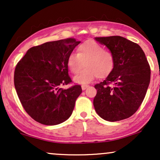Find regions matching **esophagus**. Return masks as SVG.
<instances>
[{"label":"esophagus","instance_id":"esophagus-1","mask_svg":"<svg viewBox=\"0 0 160 160\" xmlns=\"http://www.w3.org/2000/svg\"><path fill=\"white\" fill-rule=\"evenodd\" d=\"M88 87H89V86L88 85H82V86H81L82 90H85V89H87Z\"/></svg>","mask_w":160,"mask_h":160}]
</instances>
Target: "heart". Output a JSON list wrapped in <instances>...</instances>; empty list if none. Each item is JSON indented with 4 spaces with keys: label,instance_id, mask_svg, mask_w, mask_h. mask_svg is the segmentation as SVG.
<instances>
[{
    "label": "heart",
    "instance_id": "obj_1",
    "mask_svg": "<svg viewBox=\"0 0 160 160\" xmlns=\"http://www.w3.org/2000/svg\"><path fill=\"white\" fill-rule=\"evenodd\" d=\"M78 54L71 53L67 60L68 67L72 74H77L74 78V82L87 84L98 77L104 78L108 76L114 68V56L111 52L104 50L102 45L93 40H88L78 47Z\"/></svg>",
    "mask_w": 160,
    "mask_h": 160
}]
</instances>
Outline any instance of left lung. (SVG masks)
<instances>
[{
  "mask_svg": "<svg viewBox=\"0 0 160 160\" xmlns=\"http://www.w3.org/2000/svg\"><path fill=\"white\" fill-rule=\"evenodd\" d=\"M95 40L107 47L115 60L111 74L95 86V111L110 122L127 119L137 111L146 95L150 80L149 64L140 46L126 38L111 36Z\"/></svg>",
  "mask_w": 160,
  "mask_h": 160,
  "instance_id": "8db88e82",
  "label": "left lung"
}]
</instances>
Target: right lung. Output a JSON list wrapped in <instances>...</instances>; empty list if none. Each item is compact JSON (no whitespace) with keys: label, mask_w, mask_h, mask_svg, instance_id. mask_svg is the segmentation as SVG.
<instances>
[{"label":"right lung","mask_w":160,"mask_h":160,"mask_svg":"<svg viewBox=\"0 0 160 160\" xmlns=\"http://www.w3.org/2000/svg\"><path fill=\"white\" fill-rule=\"evenodd\" d=\"M80 43L68 38L33 47L16 65V92L24 109L37 122L54 126L72 114L81 86L74 85L68 89L59 86L71 82L67 60Z\"/></svg>","instance_id":"right-lung-1"}]
</instances>
